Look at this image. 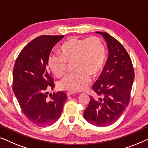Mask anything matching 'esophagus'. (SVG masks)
I'll return each mask as SVG.
<instances>
[{"label": "esophagus", "mask_w": 148, "mask_h": 148, "mask_svg": "<svg viewBox=\"0 0 148 148\" xmlns=\"http://www.w3.org/2000/svg\"><path fill=\"white\" fill-rule=\"evenodd\" d=\"M75 94V92H73V91H68V92H66V95H67L68 96H70V95H71V94Z\"/></svg>", "instance_id": "esophagus-1"}]
</instances>
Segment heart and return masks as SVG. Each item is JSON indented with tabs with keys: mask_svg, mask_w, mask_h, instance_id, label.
I'll return each mask as SVG.
<instances>
[{
	"mask_svg": "<svg viewBox=\"0 0 148 148\" xmlns=\"http://www.w3.org/2000/svg\"><path fill=\"white\" fill-rule=\"evenodd\" d=\"M60 55L50 54L48 66L56 77L65 73L66 62H73L75 73L69 74L58 83L60 90L73 92L83 91L88 88L90 75H96L104 66L106 50L98 38L92 36L87 39L77 37L69 38L59 48Z\"/></svg>",
	"mask_w": 148,
	"mask_h": 148,
	"instance_id": "1",
	"label": "heart"
}]
</instances>
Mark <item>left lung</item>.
Returning a JSON list of instances; mask_svg holds the SVG:
<instances>
[{
  "instance_id": "obj_1",
  "label": "left lung",
  "mask_w": 148,
  "mask_h": 148,
  "mask_svg": "<svg viewBox=\"0 0 148 148\" xmlns=\"http://www.w3.org/2000/svg\"><path fill=\"white\" fill-rule=\"evenodd\" d=\"M96 32L106 42L108 57L92 86L98 96H90L84 116L95 126L106 127L117 121L128 106L135 73L130 56L122 44L106 32Z\"/></svg>"
}]
</instances>
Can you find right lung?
Returning <instances> with one entry per match:
<instances>
[{
  "label": "right lung",
  "mask_w": 148,
  "mask_h": 148,
  "mask_svg": "<svg viewBox=\"0 0 148 148\" xmlns=\"http://www.w3.org/2000/svg\"><path fill=\"white\" fill-rule=\"evenodd\" d=\"M64 36H41L23 48L13 69V92L25 116L41 127L54 124L61 116L67 96L58 92L47 98L54 84L48 71V58L54 45Z\"/></svg>",
  "instance_id": "add662e5"
}]
</instances>
